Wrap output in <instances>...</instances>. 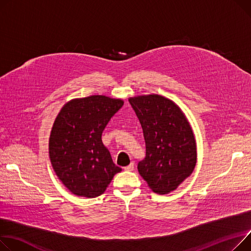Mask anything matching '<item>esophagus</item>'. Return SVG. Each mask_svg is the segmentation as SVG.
Returning a JSON list of instances; mask_svg holds the SVG:
<instances>
[{
  "instance_id": "obj_1",
  "label": "esophagus",
  "mask_w": 251,
  "mask_h": 251,
  "mask_svg": "<svg viewBox=\"0 0 251 251\" xmlns=\"http://www.w3.org/2000/svg\"><path fill=\"white\" fill-rule=\"evenodd\" d=\"M124 170L126 171V172H132L133 170H134V163L133 162H131L129 165H127V166H125L124 168Z\"/></svg>"
}]
</instances>
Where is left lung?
Listing matches in <instances>:
<instances>
[{
	"label": "left lung",
	"mask_w": 251,
	"mask_h": 251,
	"mask_svg": "<svg viewBox=\"0 0 251 251\" xmlns=\"http://www.w3.org/2000/svg\"><path fill=\"white\" fill-rule=\"evenodd\" d=\"M141 124L146 154L138 162L139 175L152 192L175 191L189 177L197 163V144L185 113L160 95L129 98Z\"/></svg>",
	"instance_id": "left-lung-1"
}]
</instances>
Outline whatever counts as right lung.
Here are the masks:
<instances>
[{"label":"right lung","mask_w":251,"mask_h":251,"mask_svg":"<svg viewBox=\"0 0 251 251\" xmlns=\"http://www.w3.org/2000/svg\"><path fill=\"white\" fill-rule=\"evenodd\" d=\"M123 104L121 99L94 95L71 100L56 116L49 137V158L57 177L74 195H102L122 171L103 144L102 133Z\"/></svg>","instance_id":"1"}]
</instances>
